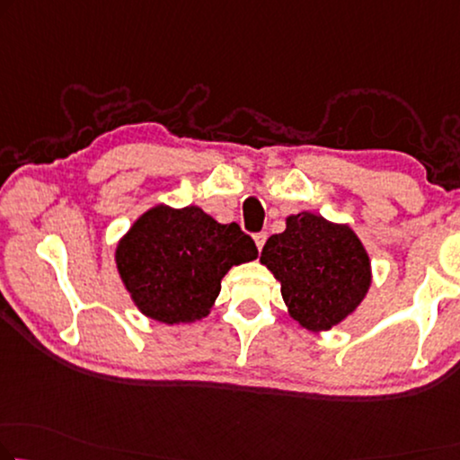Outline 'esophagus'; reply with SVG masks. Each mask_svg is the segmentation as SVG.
<instances>
[{"mask_svg": "<svg viewBox=\"0 0 460 460\" xmlns=\"http://www.w3.org/2000/svg\"><path fill=\"white\" fill-rule=\"evenodd\" d=\"M253 242H256L258 250H262L264 243H266V233H256V235H253Z\"/></svg>", "mask_w": 460, "mask_h": 460, "instance_id": "34e87169", "label": "esophagus"}]
</instances>
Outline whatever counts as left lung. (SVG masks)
Masks as SVG:
<instances>
[{"label":"left lung","instance_id":"left-lung-1","mask_svg":"<svg viewBox=\"0 0 460 460\" xmlns=\"http://www.w3.org/2000/svg\"><path fill=\"white\" fill-rule=\"evenodd\" d=\"M260 262L280 283L289 316L312 332L339 326L372 287V260L358 233L307 210L287 217Z\"/></svg>","mask_w":460,"mask_h":460}]
</instances>
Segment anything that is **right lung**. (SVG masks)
Returning <instances> with one entry per match:
<instances>
[{
	"mask_svg": "<svg viewBox=\"0 0 460 460\" xmlns=\"http://www.w3.org/2000/svg\"><path fill=\"white\" fill-rule=\"evenodd\" d=\"M256 258V243L237 223H218L194 204H155L115 248L129 299L144 316L169 326L207 318L225 274Z\"/></svg>",
	"mask_w": 460,
	"mask_h": 460,
	"instance_id": "add662e5",
	"label": "right lung"
}]
</instances>
